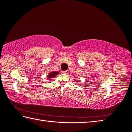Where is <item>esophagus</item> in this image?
I'll list each match as a JSON object with an SVG mask.
<instances>
[{
    "instance_id": "obj_1",
    "label": "esophagus",
    "mask_w": 132,
    "mask_h": 132,
    "mask_svg": "<svg viewBox=\"0 0 132 132\" xmlns=\"http://www.w3.org/2000/svg\"><path fill=\"white\" fill-rule=\"evenodd\" d=\"M67 73H68V71H62V73H63V74H67Z\"/></svg>"
}]
</instances>
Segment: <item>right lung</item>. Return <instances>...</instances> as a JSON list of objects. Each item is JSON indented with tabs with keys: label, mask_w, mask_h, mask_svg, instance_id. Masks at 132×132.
Here are the masks:
<instances>
[{
	"label": "right lung",
	"mask_w": 132,
	"mask_h": 132,
	"mask_svg": "<svg viewBox=\"0 0 132 132\" xmlns=\"http://www.w3.org/2000/svg\"><path fill=\"white\" fill-rule=\"evenodd\" d=\"M58 73H59L58 72H51V73L49 74V75L48 76V79H50L51 78H53V77H55Z\"/></svg>",
	"instance_id": "obj_1"
}]
</instances>
